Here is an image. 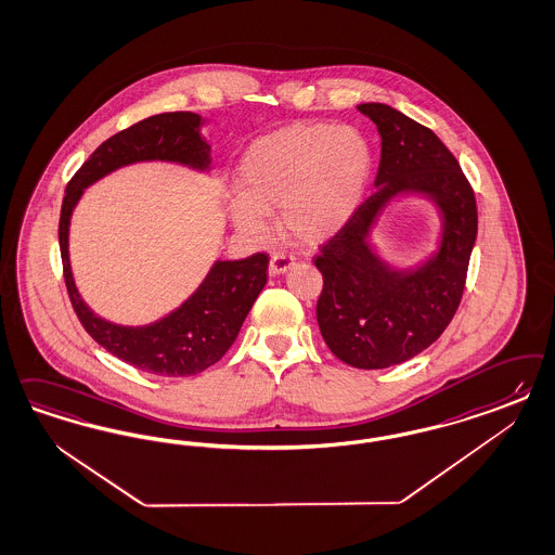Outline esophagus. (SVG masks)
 <instances>
[{"instance_id":"34e87169","label":"esophagus","mask_w":555,"mask_h":555,"mask_svg":"<svg viewBox=\"0 0 555 555\" xmlns=\"http://www.w3.org/2000/svg\"><path fill=\"white\" fill-rule=\"evenodd\" d=\"M294 257L292 255H287V253H275L271 259H269V273L271 275H280V273H284L287 269L294 266Z\"/></svg>"}]
</instances>
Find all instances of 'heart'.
Instances as JSON below:
<instances>
[{
	"mask_svg": "<svg viewBox=\"0 0 555 555\" xmlns=\"http://www.w3.org/2000/svg\"><path fill=\"white\" fill-rule=\"evenodd\" d=\"M374 151L353 126L292 125L257 139L236 171V229L269 234L266 216L280 212L284 233L322 243L358 212L374 178Z\"/></svg>",
	"mask_w": 555,
	"mask_h": 555,
	"instance_id": "1",
	"label": "heart"
}]
</instances>
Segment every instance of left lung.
<instances>
[{"instance_id": "1", "label": "left lung", "mask_w": 555, "mask_h": 555, "mask_svg": "<svg viewBox=\"0 0 555 555\" xmlns=\"http://www.w3.org/2000/svg\"><path fill=\"white\" fill-rule=\"evenodd\" d=\"M358 107L382 137L377 190L314 259L322 273L317 321L340 361L384 370L427 349L457 312L478 208L460 163L430 128L386 104ZM400 191L427 193L444 215L442 247L411 274L386 269L364 241L385 202Z\"/></svg>"}]
</instances>
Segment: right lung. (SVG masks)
I'll return each mask as SVG.
<instances>
[{
  "label": "right lung",
  "mask_w": 555,
  "mask_h": 555,
  "mask_svg": "<svg viewBox=\"0 0 555 555\" xmlns=\"http://www.w3.org/2000/svg\"><path fill=\"white\" fill-rule=\"evenodd\" d=\"M199 122L192 112H165L109 137L67 183L59 218L63 278L77 319L112 356L155 376H196L222 359L268 282V255L216 261L196 294L176 312L149 326H122L93 314L79 298L67 249L69 220L83 188L128 163L159 159L206 169L210 146L199 137Z\"/></svg>",
  "instance_id": "right-lung-1"
}]
</instances>
